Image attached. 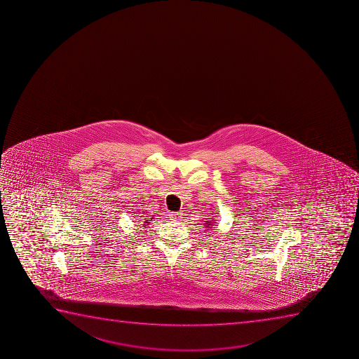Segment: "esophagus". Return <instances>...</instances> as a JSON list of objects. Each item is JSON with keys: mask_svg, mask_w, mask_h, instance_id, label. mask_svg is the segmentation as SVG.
I'll return each instance as SVG.
<instances>
[{"mask_svg": "<svg viewBox=\"0 0 359 359\" xmlns=\"http://www.w3.org/2000/svg\"><path fill=\"white\" fill-rule=\"evenodd\" d=\"M168 215H170L172 220H180V219H182V213H180V212H170Z\"/></svg>", "mask_w": 359, "mask_h": 359, "instance_id": "1", "label": "esophagus"}]
</instances>
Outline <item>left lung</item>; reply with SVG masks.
<instances>
[{
	"label": "left lung",
	"instance_id": "1",
	"mask_svg": "<svg viewBox=\"0 0 359 359\" xmlns=\"http://www.w3.org/2000/svg\"><path fill=\"white\" fill-rule=\"evenodd\" d=\"M214 224H215V222H213V221H206V224H205V226H206V228H207V227H210V226H213Z\"/></svg>",
	"mask_w": 359,
	"mask_h": 359
}]
</instances>
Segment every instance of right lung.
I'll list each match as a JSON object with an SVG mask.
<instances>
[{"instance_id": "1", "label": "right lung", "mask_w": 359, "mask_h": 359, "mask_svg": "<svg viewBox=\"0 0 359 359\" xmlns=\"http://www.w3.org/2000/svg\"><path fill=\"white\" fill-rule=\"evenodd\" d=\"M149 220H147V219H142V220H145V221H142V222H144V224H142V226H144V227H146V226H147V224H149V222H151V221H153V217H149Z\"/></svg>"}]
</instances>
